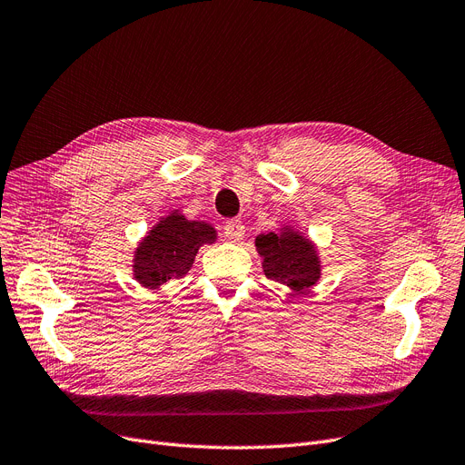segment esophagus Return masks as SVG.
<instances>
[{
    "instance_id": "esophagus-1",
    "label": "esophagus",
    "mask_w": 465,
    "mask_h": 465,
    "mask_svg": "<svg viewBox=\"0 0 465 465\" xmlns=\"http://www.w3.org/2000/svg\"><path fill=\"white\" fill-rule=\"evenodd\" d=\"M223 235H226L230 242H239L245 235V226L242 220H228L223 223Z\"/></svg>"
}]
</instances>
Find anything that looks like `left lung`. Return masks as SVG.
Returning a JSON list of instances; mask_svg holds the SVG:
<instances>
[{"mask_svg": "<svg viewBox=\"0 0 465 465\" xmlns=\"http://www.w3.org/2000/svg\"><path fill=\"white\" fill-rule=\"evenodd\" d=\"M254 247L262 256L266 278L287 285L293 295L311 289L322 278L316 245L291 226L261 233L254 239Z\"/></svg>", "mask_w": 465, "mask_h": 465, "instance_id": "1", "label": "left lung"}]
</instances>
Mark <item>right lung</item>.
<instances>
[{
	"label": "right lung",
	"instance_id": "obj_1",
	"mask_svg": "<svg viewBox=\"0 0 465 465\" xmlns=\"http://www.w3.org/2000/svg\"><path fill=\"white\" fill-rule=\"evenodd\" d=\"M216 242V230L201 220L172 211L147 232L134 251V278L147 289H159L192 270L199 249Z\"/></svg>",
	"mask_w": 465,
	"mask_h": 465
}]
</instances>
